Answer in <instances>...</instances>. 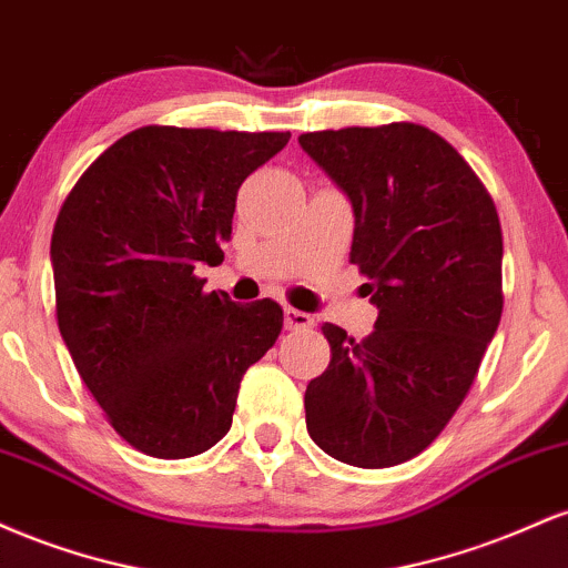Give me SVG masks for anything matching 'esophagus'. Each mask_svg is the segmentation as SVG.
I'll return each mask as SVG.
<instances>
[{"instance_id":"esophagus-1","label":"esophagus","mask_w":568,"mask_h":568,"mask_svg":"<svg viewBox=\"0 0 568 568\" xmlns=\"http://www.w3.org/2000/svg\"><path fill=\"white\" fill-rule=\"evenodd\" d=\"M315 321H312L310 315L302 310H291V306H285V328L288 331H310Z\"/></svg>"}]
</instances>
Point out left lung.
<instances>
[{"mask_svg":"<svg viewBox=\"0 0 568 568\" xmlns=\"http://www.w3.org/2000/svg\"><path fill=\"white\" fill-rule=\"evenodd\" d=\"M298 143L347 194L349 262L379 310L363 342L323 325L331 363L306 384V433L347 465H400L448 425L497 334V207L452 143L414 122L321 130Z\"/></svg>","mask_w":568,"mask_h":568,"instance_id":"1","label":"left lung"}]
</instances>
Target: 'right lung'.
<instances>
[{"label": "right lung", "instance_id": "add662e5", "mask_svg": "<svg viewBox=\"0 0 568 568\" xmlns=\"http://www.w3.org/2000/svg\"><path fill=\"white\" fill-rule=\"evenodd\" d=\"M291 133L149 125L98 158L58 213L55 315L120 438L158 459L207 452L232 427L243 374L277 342L272 298L202 293L237 189Z\"/></svg>", "mask_w": 568, "mask_h": 568}]
</instances>
